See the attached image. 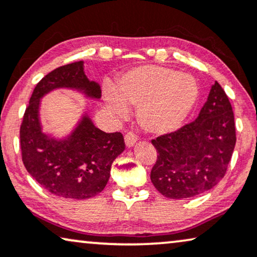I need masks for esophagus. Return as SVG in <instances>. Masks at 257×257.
Wrapping results in <instances>:
<instances>
[{
	"label": "esophagus",
	"instance_id": "1",
	"mask_svg": "<svg viewBox=\"0 0 257 257\" xmlns=\"http://www.w3.org/2000/svg\"><path fill=\"white\" fill-rule=\"evenodd\" d=\"M136 141H137V137H136L135 134H133V133H128L127 135L124 136V143H125V147H127V148H132V147L135 146Z\"/></svg>",
	"mask_w": 257,
	"mask_h": 257
}]
</instances>
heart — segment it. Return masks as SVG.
Returning a JSON list of instances; mask_svg holds the SVG:
<instances>
[{"mask_svg":"<svg viewBox=\"0 0 257 257\" xmlns=\"http://www.w3.org/2000/svg\"><path fill=\"white\" fill-rule=\"evenodd\" d=\"M199 87L191 74L156 65L134 67L118 79L115 91L107 89L104 100L118 117L137 106L141 127L151 135H166L184 123L196 106Z\"/></svg>","mask_w":257,"mask_h":257,"instance_id":"b5f03b06","label":"heart"}]
</instances>
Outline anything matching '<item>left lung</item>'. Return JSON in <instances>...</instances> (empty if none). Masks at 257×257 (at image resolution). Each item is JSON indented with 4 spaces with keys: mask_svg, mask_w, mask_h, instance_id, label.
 I'll return each instance as SVG.
<instances>
[{
    "mask_svg": "<svg viewBox=\"0 0 257 257\" xmlns=\"http://www.w3.org/2000/svg\"><path fill=\"white\" fill-rule=\"evenodd\" d=\"M235 142L232 104L215 81L196 120L151 141L158 154L151 182L170 199L204 193L223 178Z\"/></svg>",
    "mask_w": 257,
    "mask_h": 257,
    "instance_id": "obj_1",
    "label": "left lung"
}]
</instances>
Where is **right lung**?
I'll list each match as a JSON object with an SVG mask.
<instances>
[{
    "mask_svg": "<svg viewBox=\"0 0 257 257\" xmlns=\"http://www.w3.org/2000/svg\"><path fill=\"white\" fill-rule=\"evenodd\" d=\"M58 88L73 89L92 100L101 97L96 81L89 80L84 61L64 65L46 74L36 85L21 124L22 161L48 192L66 199H89L107 185L110 166L123 153L121 133H104L85 113L70 135L63 139L43 132L39 108L46 94Z\"/></svg>",
    "mask_w": 257,
    "mask_h": 257,
    "instance_id": "add662e5",
    "label": "right lung"
}]
</instances>
